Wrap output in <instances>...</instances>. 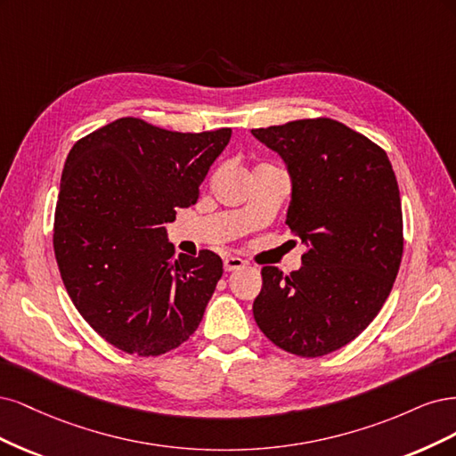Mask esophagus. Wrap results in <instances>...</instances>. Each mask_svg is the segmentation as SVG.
I'll list each match as a JSON object with an SVG mask.
<instances>
[{
  "mask_svg": "<svg viewBox=\"0 0 456 456\" xmlns=\"http://www.w3.org/2000/svg\"><path fill=\"white\" fill-rule=\"evenodd\" d=\"M246 265V261L242 257H237V256H229L224 259V269L227 273L231 271H237V269H242Z\"/></svg>",
  "mask_w": 456,
  "mask_h": 456,
  "instance_id": "esophagus-1",
  "label": "esophagus"
}]
</instances>
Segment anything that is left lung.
<instances>
[{"label": "left lung", "mask_w": 456, "mask_h": 456, "mask_svg": "<svg viewBox=\"0 0 456 456\" xmlns=\"http://www.w3.org/2000/svg\"><path fill=\"white\" fill-rule=\"evenodd\" d=\"M291 180L286 224L306 252L301 269L263 267L254 318L286 352L316 358L371 324L403 252L400 189L388 155L333 119L254 128Z\"/></svg>", "instance_id": "8db88e82"}]
</instances>
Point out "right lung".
Segmentation results:
<instances>
[{
	"instance_id": "add662e5",
	"label": "right lung",
	"mask_w": 456,
	"mask_h": 456,
	"mask_svg": "<svg viewBox=\"0 0 456 456\" xmlns=\"http://www.w3.org/2000/svg\"><path fill=\"white\" fill-rule=\"evenodd\" d=\"M231 128L183 134L123 117L68 153L54 212V256L68 296L104 339L160 356L199 328L224 274L210 249L174 256L167 224L189 208Z\"/></svg>"
}]
</instances>
